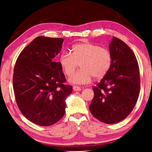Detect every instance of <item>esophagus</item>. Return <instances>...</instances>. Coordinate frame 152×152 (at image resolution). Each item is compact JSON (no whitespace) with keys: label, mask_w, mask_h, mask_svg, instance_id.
<instances>
[{"label":"esophagus","mask_w":152,"mask_h":152,"mask_svg":"<svg viewBox=\"0 0 152 152\" xmlns=\"http://www.w3.org/2000/svg\"><path fill=\"white\" fill-rule=\"evenodd\" d=\"M73 90L75 91H79L82 90V88H81V87H80V86H73Z\"/></svg>","instance_id":"34e87169"}]
</instances>
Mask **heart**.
Here are the masks:
<instances>
[{"mask_svg":"<svg viewBox=\"0 0 152 152\" xmlns=\"http://www.w3.org/2000/svg\"><path fill=\"white\" fill-rule=\"evenodd\" d=\"M59 63L66 76H70L80 64L81 69L70 77L69 82L75 84H88L93 77L102 79L111 68L112 55L108 49L91 43H80L72 47V53L64 51Z\"/></svg>","mask_w":152,"mask_h":152,"instance_id":"obj_1","label":"heart"}]
</instances>
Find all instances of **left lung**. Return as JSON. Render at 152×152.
Wrapping results in <instances>:
<instances>
[{
    "mask_svg": "<svg viewBox=\"0 0 152 152\" xmlns=\"http://www.w3.org/2000/svg\"><path fill=\"white\" fill-rule=\"evenodd\" d=\"M109 50L111 68L93 87L94 97L89 109L99 121L114 124L125 119L134 109L140 93V79L136 56L125 43L113 37Z\"/></svg>",
    "mask_w": 152,
    "mask_h": 152,
    "instance_id": "8db88e82",
    "label": "left lung"
}]
</instances>
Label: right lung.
<instances>
[{
    "mask_svg": "<svg viewBox=\"0 0 152 152\" xmlns=\"http://www.w3.org/2000/svg\"><path fill=\"white\" fill-rule=\"evenodd\" d=\"M64 39L39 36L16 59L13 88L18 109L27 119L40 126L53 125L65 113V99L72 87L55 58Z\"/></svg>",
    "mask_w": 152,
    "mask_h": 152,
    "instance_id": "add662e5",
    "label": "right lung"
}]
</instances>
